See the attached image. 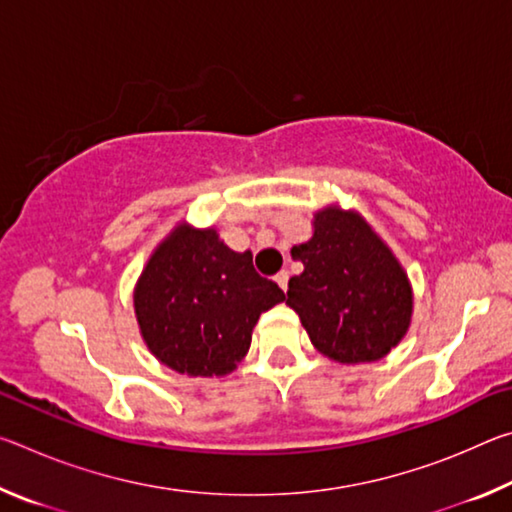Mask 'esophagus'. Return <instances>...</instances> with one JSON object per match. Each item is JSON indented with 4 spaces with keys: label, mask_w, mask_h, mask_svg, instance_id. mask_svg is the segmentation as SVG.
<instances>
[{
    "label": "esophagus",
    "mask_w": 512,
    "mask_h": 512,
    "mask_svg": "<svg viewBox=\"0 0 512 512\" xmlns=\"http://www.w3.org/2000/svg\"><path fill=\"white\" fill-rule=\"evenodd\" d=\"M275 282L280 284V289L282 291H287V287H289V271H280L275 275Z\"/></svg>",
    "instance_id": "34e87169"
}]
</instances>
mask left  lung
<instances>
[{"mask_svg":"<svg viewBox=\"0 0 512 512\" xmlns=\"http://www.w3.org/2000/svg\"><path fill=\"white\" fill-rule=\"evenodd\" d=\"M311 230L291 248L305 268L289 280L287 305L323 357L348 366L384 359L413 318L404 266L357 210L325 205Z\"/></svg>","mask_w":512,"mask_h":512,"instance_id":"obj_1","label":"left lung"}]
</instances>
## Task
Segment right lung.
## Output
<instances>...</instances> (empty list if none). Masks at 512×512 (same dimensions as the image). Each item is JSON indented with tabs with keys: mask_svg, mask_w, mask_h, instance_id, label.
<instances>
[{
	"mask_svg": "<svg viewBox=\"0 0 512 512\" xmlns=\"http://www.w3.org/2000/svg\"><path fill=\"white\" fill-rule=\"evenodd\" d=\"M287 296L259 275L253 253H237L216 228L180 221L137 277L135 318L164 366L189 377H225L248 354L259 316Z\"/></svg>",
	"mask_w": 512,
	"mask_h": 512,
	"instance_id": "1",
	"label": "right lung"
}]
</instances>
